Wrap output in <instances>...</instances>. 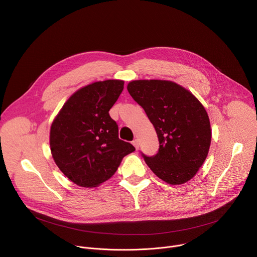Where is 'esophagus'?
Segmentation results:
<instances>
[{
    "mask_svg": "<svg viewBox=\"0 0 257 257\" xmlns=\"http://www.w3.org/2000/svg\"><path fill=\"white\" fill-rule=\"evenodd\" d=\"M132 144L135 146L136 151H138V149H139V140H138V139H135V140H133V141H132Z\"/></svg>",
    "mask_w": 257,
    "mask_h": 257,
    "instance_id": "1",
    "label": "esophagus"
}]
</instances>
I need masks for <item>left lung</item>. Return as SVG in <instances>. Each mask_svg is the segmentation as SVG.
<instances>
[{"label": "left lung", "instance_id": "left-lung-1", "mask_svg": "<svg viewBox=\"0 0 257 257\" xmlns=\"http://www.w3.org/2000/svg\"><path fill=\"white\" fill-rule=\"evenodd\" d=\"M127 89L143 107L160 141L156 156L142 155L146 165L168 184H184L196 175L209 151L211 129L204 106L173 81L134 80Z\"/></svg>", "mask_w": 257, "mask_h": 257}]
</instances>
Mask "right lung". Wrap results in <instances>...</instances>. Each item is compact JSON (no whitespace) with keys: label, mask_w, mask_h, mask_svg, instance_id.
<instances>
[{"label":"right lung","mask_w":257,"mask_h":257,"mask_svg":"<svg viewBox=\"0 0 257 257\" xmlns=\"http://www.w3.org/2000/svg\"><path fill=\"white\" fill-rule=\"evenodd\" d=\"M123 88L124 81L116 79L88 84L68 98L52 123L53 159L78 186H98L135 151L131 143L119 139L118 125L108 114Z\"/></svg>","instance_id":"1"}]
</instances>
